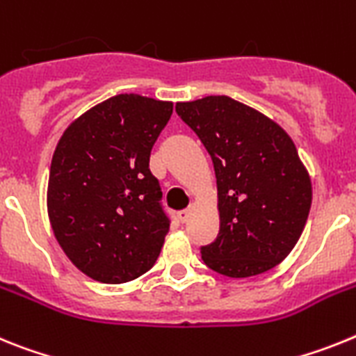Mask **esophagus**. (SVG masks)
Masks as SVG:
<instances>
[{
    "instance_id": "esophagus-1",
    "label": "esophagus",
    "mask_w": 356,
    "mask_h": 356,
    "mask_svg": "<svg viewBox=\"0 0 356 356\" xmlns=\"http://www.w3.org/2000/svg\"><path fill=\"white\" fill-rule=\"evenodd\" d=\"M191 213H193V206H190V208L179 211V220H181L182 224H184V222H188V220H190Z\"/></svg>"
}]
</instances>
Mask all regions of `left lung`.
Returning <instances> with one entry per match:
<instances>
[{"mask_svg": "<svg viewBox=\"0 0 356 356\" xmlns=\"http://www.w3.org/2000/svg\"><path fill=\"white\" fill-rule=\"evenodd\" d=\"M215 166L220 231L200 247L204 264L227 277L258 276L289 256L312 206V182L283 129L229 97L175 105Z\"/></svg>", "mask_w": 356, "mask_h": 356, "instance_id": "obj_1", "label": "left lung"}]
</instances>
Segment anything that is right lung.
I'll return each instance as SVG.
<instances>
[{
  "label": "right lung",
  "mask_w": 356,
  "mask_h": 356,
  "mask_svg": "<svg viewBox=\"0 0 356 356\" xmlns=\"http://www.w3.org/2000/svg\"><path fill=\"white\" fill-rule=\"evenodd\" d=\"M172 102L118 95L64 131L48 182L55 238L86 276L127 283L154 267L170 227L148 161Z\"/></svg>",
  "instance_id": "add662e5"
}]
</instances>
